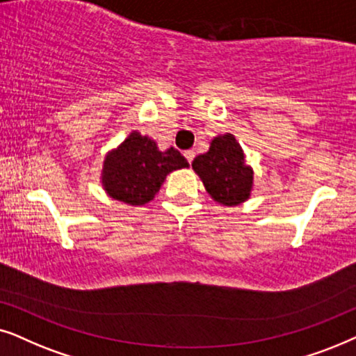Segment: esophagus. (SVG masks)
<instances>
[{
    "mask_svg": "<svg viewBox=\"0 0 356 356\" xmlns=\"http://www.w3.org/2000/svg\"><path fill=\"white\" fill-rule=\"evenodd\" d=\"M184 156H186V159L188 161V163H192L193 158H195V151L188 149V151H186V153H184Z\"/></svg>",
    "mask_w": 356,
    "mask_h": 356,
    "instance_id": "esophagus-1",
    "label": "esophagus"
}]
</instances>
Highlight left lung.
I'll use <instances>...</instances> for the list:
<instances>
[{
	"mask_svg": "<svg viewBox=\"0 0 356 356\" xmlns=\"http://www.w3.org/2000/svg\"><path fill=\"white\" fill-rule=\"evenodd\" d=\"M192 168L200 175L207 192L222 205H239L252 188V169L244 164V153L231 134L216 136L210 151L197 156Z\"/></svg>",
	"mask_w": 356,
	"mask_h": 356,
	"instance_id": "obj_1",
	"label": "left lung"
}]
</instances>
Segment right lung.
<instances>
[{"label":"right lung","mask_w":356,"mask_h":356,"mask_svg":"<svg viewBox=\"0 0 356 356\" xmlns=\"http://www.w3.org/2000/svg\"><path fill=\"white\" fill-rule=\"evenodd\" d=\"M182 168L188 163L177 149L159 151L153 140L134 131L104 161L102 184L115 200L143 205L159 192L165 175Z\"/></svg>","instance_id":"add662e5"}]
</instances>
